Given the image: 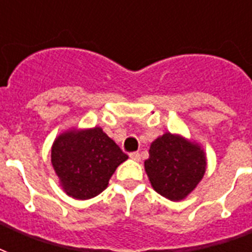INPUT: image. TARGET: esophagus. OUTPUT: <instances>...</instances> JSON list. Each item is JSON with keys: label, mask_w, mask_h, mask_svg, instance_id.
<instances>
[{"label": "esophagus", "mask_w": 252, "mask_h": 252, "mask_svg": "<svg viewBox=\"0 0 252 252\" xmlns=\"http://www.w3.org/2000/svg\"><path fill=\"white\" fill-rule=\"evenodd\" d=\"M129 157H130V159H133V161H140V159H141V156H140V153H137V152L130 153Z\"/></svg>", "instance_id": "1"}]
</instances>
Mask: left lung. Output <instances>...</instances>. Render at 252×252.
<instances>
[{
	"mask_svg": "<svg viewBox=\"0 0 252 252\" xmlns=\"http://www.w3.org/2000/svg\"><path fill=\"white\" fill-rule=\"evenodd\" d=\"M207 157L201 146L179 134L166 132L156 138L145 161L152 187L166 199H186L203 179Z\"/></svg>",
	"mask_w": 252,
	"mask_h": 252,
	"instance_id": "1",
	"label": "left lung"
}]
</instances>
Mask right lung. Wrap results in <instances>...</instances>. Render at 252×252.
<instances>
[{
	"mask_svg": "<svg viewBox=\"0 0 252 252\" xmlns=\"http://www.w3.org/2000/svg\"><path fill=\"white\" fill-rule=\"evenodd\" d=\"M128 156L107 136L100 126L70 129L57 136L51 150V162L60 186L73 199L98 196Z\"/></svg>",
	"mask_w": 252,
	"mask_h": 252,
	"instance_id": "add662e5",
	"label": "right lung"
}]
</instances>
